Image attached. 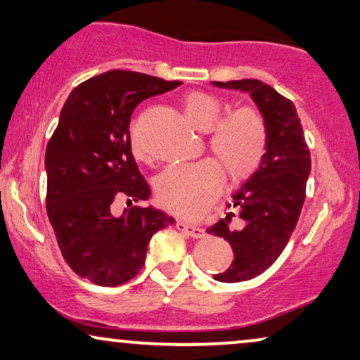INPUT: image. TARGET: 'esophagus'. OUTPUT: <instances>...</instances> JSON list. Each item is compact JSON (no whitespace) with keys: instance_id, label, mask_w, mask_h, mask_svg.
<instances>
[{"instance_id":"esophagus-1","label":"esophagus","mask_w":360,"mask_h":360,"mask_svg":"<svg viewBox=\"0 0 360 360\" xmlns=\"http://www.w3.org/2000/svg\"><path fill=\"white\" fill-rule=\"evenodd\" d=\"M176 229H178L179 231L186 233V235H189L192 238H202L205 235V231L200 229V226L197 225H191V224H186V221L182 220H178L176 221Z\"/></svg>"}]
</instances>
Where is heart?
<instances>
[{"instance_id": "b5f03b06", "label": "heart", "mask_w": 360, "mask_h": 360, "mask_svg": "<svg viewBox=\"0 0 360 360\" xmlns=\"http://www.w3.org/2000/svg\"><path fill=\"white\" fill-rule=\"evenodd\" d=\"M182 110L191 125L207 131L209 148L217 161L205 158L169 166L156 179V197L174 214L197 217L219 195L224 171L231 182H240L259 169L269 146V127L256 105L243 104L221 114L224 103L202 91L187 93ZM130 145L136 158H146L134 130Z\"/></svg>"}]
</instances>
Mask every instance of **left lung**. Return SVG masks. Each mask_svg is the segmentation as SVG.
Wrapping results in <instances>:
<instances>
[{
	"instance_id": "1",
	"label": "left lung",
	"mask_w": 360,
	"mask_h": 360,
	"mask_svg": "<svg viewBox=\"0 0 360 360\" xmlns=\"http://www.w3.org/2000/svg\"><path fill=\"white\" fill-rule=\"evenodd\" d=\"M219 88L243 89L259 105L269 127V146L259 169L233 194L229 207L238 210L241 226L230 225L233 212L207 229L226 240L235 252L220 282H241L259 276L274 264L287 246L305 202L311 169L310 150L303 136L295 105L259 79L214 81Z\"/></svg>"
}]
</instances>
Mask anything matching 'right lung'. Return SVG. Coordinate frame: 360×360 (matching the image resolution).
I'll return each instance as SVG.
<instances>
[{
  "label": "right lung",
  "mask_w": 360,
  "mask_h": 360,
  "mask_svg": "<svg viewBox=\"0 0 360 360\" xmlns=\"http://www.w3.org/2000/svg\"><path fill=\"white\" fill-rule=\"evenodd\" d=\"M179 84L110 70L78 84L63 105L45 151V207L65 261L83 279L104 287L134 279L150 238L174 224L146 205L114 217L112 204L148 199L150 186L131 155L130 115L143 99Z\"/></svg>",
  "instance_id": "right-lung-1"
}]
</instances>
